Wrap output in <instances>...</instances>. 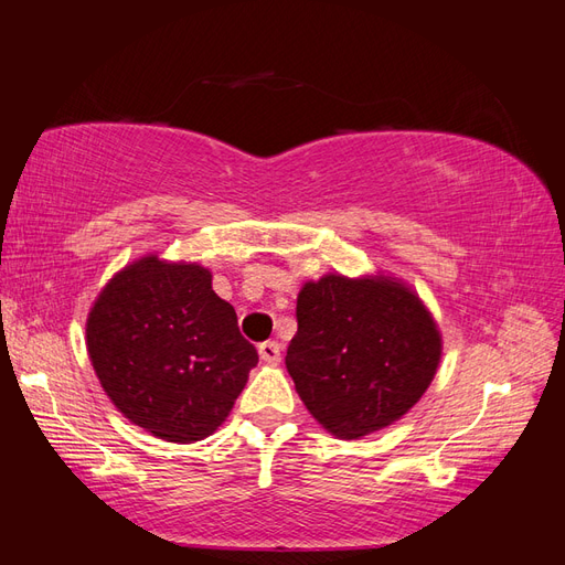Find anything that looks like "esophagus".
<instances>
[{
  "mask_svg": "<svg viewBox=\"0 0 565 565\" xmlns=\"http://www.w3.org/2000/svg\"><path fill=\"white\" fill-rule=\"evenodd\" d=\"M280 344L278 341H264V344L259 347V355L262 361L268 363V365H278L280 363Z\"/></svg>",
  "mask_w": 565,
  "mask_h": 565,
  "instance_id": "obj_1",
  "label": "esophagus"
}]
</instances>
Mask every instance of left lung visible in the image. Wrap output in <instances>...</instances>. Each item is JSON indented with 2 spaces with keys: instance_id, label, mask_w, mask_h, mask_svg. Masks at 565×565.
<instances>
[{
  "instance_id": "obj_1",
  "label": "left lung",
  "mask_w": 565,
  "mask_h": 565,
  "mask_svg": "<svg viewBox=\"0 0 565 565\" xmlns=\"http://www.w3.org/2000/svg\"><path fill=\"white\" fill-rule=\"evenodd\" d=\"M285 365L324 431L353 440L413 409L436 377L443 337L401 278L328 273L303 282Z\"/></svg>"
}]
</instances>
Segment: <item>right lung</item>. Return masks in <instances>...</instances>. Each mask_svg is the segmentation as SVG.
<instances>
[{
	"instance_id": "1",
	"label": "right lung",
	"mask_w": 565,
	"mask_h": 565,
	"mask_svg": "<svg viewBox=\"0 0 565 565\" xmlns=\"http://www.w3.org/2000/svg\"><path fill=\"white\" fill-rule=\"evenodd\" d=\"M87 353L110 403L167 443H195L226 422L259 355L212 270L158 252L119 268L87 316Z\"/></svg>"
}]
</instances>
